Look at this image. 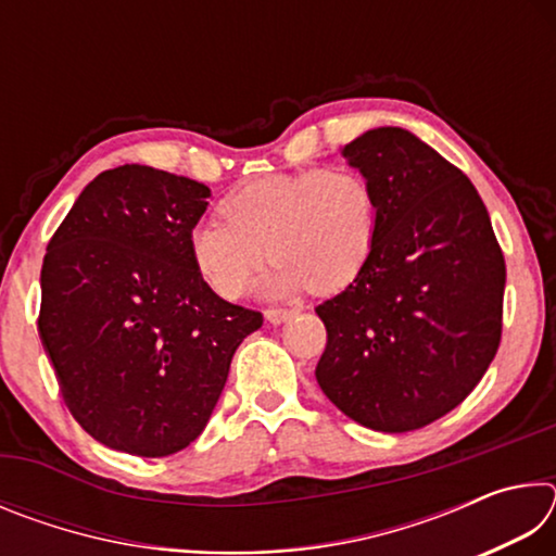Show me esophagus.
<instances>
[{
    "mask_svg": "<svg viewBox=\"0 0 556 556\" xmlns=\"http://www.w3.org/2000/svg\"><path fill=\"white\" fill-rule=\"evenodd\" d=\"M296 312H294V308H267V312H265V318H267V321L269 324H285V321H289V318L291 316H294Z\"/></svg>",
    "mask_w": 556,
    "mask_h": 556,
    "instance_id": "34e87169",
    "label": "esophagus"
}]
</instances>
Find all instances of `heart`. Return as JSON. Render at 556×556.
<instances>
[{"mask_svg":"<svg viewBox=\"0 0 556 556\" xmlns=\"http://www.w3.org/2000/svg\"><path fill=\"white\" fill-rule=\"evenodd\" d=\"M222 220L191 235L201 277L225 299H238L265 260H275L262 289L289 296L301 289L331 294L368 262L378 232V199L353 166L267 174L242 184L220 205Z\"/></svg>","mask_w":556,"mask_h":556,"instance_id":"heart-1","label":"heart"}]
</instances>
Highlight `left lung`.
Here are the masks:
<instances>
[{"instance_id":"left-lung-1","label":"left lung","mask_w":556,"mask_h":556,"mask_svg":"<svg viewBox=\"0 0 556 556\" xmlns=\"http://www.w3.org/2000/svg\"><path fill=\"white\" fill-rule=\"evenodd\" d=\"M343 156L378 199L365 267L316 306V380L357 425L402 434L464 402L503 333L505 260L468 176L400 127L370 129Z\"/></svg>"}]
</instances>
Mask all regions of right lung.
<instances>
[{"mask_svg": "<svg viewBox=\"0 0 556 556\" xmlns=\"http://www.w3.org/2000/svg\"><path fill=\"white\" fill-rule=\"evenodd\" d=\"M211 188L125 164L83 188L41 267L39 336L65 407L131 456L201 437L262 314L220 299L191 257Z\"/></svg>", "mask_w": 556, "mask_h": 556, "instance_id": "right-lung-1", "label": "right lung"}]
</instances>
